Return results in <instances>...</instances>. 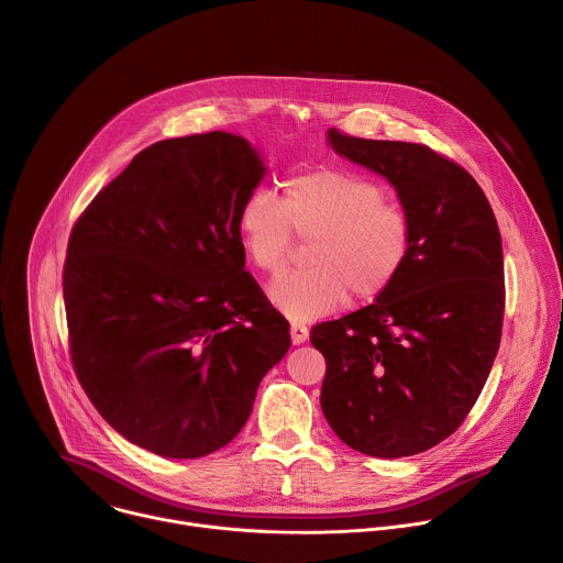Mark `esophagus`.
Segmentation results:
<instances>
[{
    "label": "esophagus",
    "instance_id": "esophagus-1",
    "mask_svg": "<svg viewBox=\"0 0 563 563\" xmlns=\"http://www.w3.org/2000/svg\"><path fill=\"white\" fill-rule=\"evenodd\" d=\"M289 333H291V342H294V344H302V342H307V338H309V329H307L305 324H300V322H291Z\"/></svg>",
    "mask_w": 563,
    "mask_h": 563
}]
</instances>
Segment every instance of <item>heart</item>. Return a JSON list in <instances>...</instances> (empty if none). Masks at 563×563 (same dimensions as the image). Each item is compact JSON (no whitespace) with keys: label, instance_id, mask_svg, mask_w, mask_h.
I'll return each mask as SVG.
<instances>
[{"label":"heart","instance_id":"b5f03b06","mask_svg":"<svg viewBox=\"0 0 563 563\" xmlns=\"http://www.w3.org/2000/svg\"><path fill=\"white\" fill-rule=\"evenodd\" d=\"M239 236L254 267L278 269L294 232L309 239V267L278 274L269 302L294 320H316L338 309L349 289L355 298L383 294L407 263L411 221L385 201V190L360 174L318 167L283 183V197L256 190L241 206Z\"/></svg>","mask_w":563,"mask_h":563}]
</instances>
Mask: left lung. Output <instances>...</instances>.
Wrapping results in <instances>:
<instances>
[{"label":"left lung","mask_w":563,"mask_h":563,"mask_svg":"<svg viewBox=\"0 0 563 563\" xmlns=\"http://www.w3.org/2000/svg\"><path fill=\"white\" fill-rule=\"evenodd\" d=\"M327 143L394 185L411 250L376 302L311 329L320 407L346 446L409 457L455 433L486 385L504 320L499 228L477 180L427 145L335 128Z\"/></svg>","instance_id":"obj_1"}]
</instances>
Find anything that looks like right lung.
I'll use <instances>...</instances> for the list:
<instances>
[{
	"mask_svg": "<svg viewBox=\"0 0 563 563\" xmlns=\"http://www.w3.org/2000/svg\"><path fill=\"white\" fill-rule=\"evenodd\" d=\"M267 167L214 130L141 150L75 223L64 302L77 378L128 442L172 460L230 444L289 322L245 272L239 212Z\"/></svg>",
	"mask_w": 563,
	"mask_h": 563,
	"instance_id": "add662e5",
	"label": "right lung"
}]
</instances>
